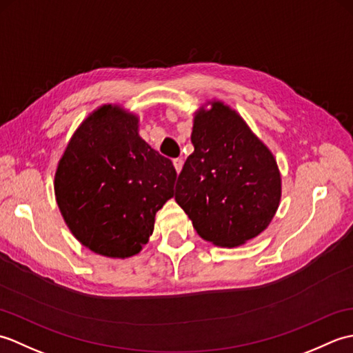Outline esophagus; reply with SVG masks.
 Wrapping results in <instances>:
<instances>
[{"mask_svg":"<svg viewBox=\"0 0 353 353\" xmlns=\"http://www.w3.org/2000/svg\"><path fill=\"white\" fill-rule=\"evenodd\" d=\"M172 165H174V168L177 172L182 171V167H183V161L182 157H177V159H172Z\"/></svg>","mask_w":353,"mask_h":353,"instance_id":"1","label":"esophagus"}]
</instances>
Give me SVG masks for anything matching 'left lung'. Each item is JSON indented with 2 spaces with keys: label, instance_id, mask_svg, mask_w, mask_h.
Masks as SVG:
<instances>
[{
  "label": "left lung",
  "instance_id": "obj_1",
  "mask_svg": "<svg viewBox=\"0 0 353 353\" xmlns=\"http://www.w3.org/2000/svg\"><path fill=\"white\" fill-rule=\"evenodd\" d=\"M194 152L174 197L197 234L219 247H238L264 232L279 208L282 179L273 156L244 118L221 100L194 114Z\"/></svg>",
  "mask_w": 353,
  "mask_h": 353
}]
</instances>
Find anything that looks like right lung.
I'll use <instances>...</instances> for the list:
<instances>
[{"instance_id":"add662e5","label":"right lung","mask_w":353,"mask_h":353,"mask_svg":"<svg viewBox=\"0 0 353 353\" xmlns=\"http://www.w3.org/2000/svg\"><path fill=\"white\" fill-rule=\"evenodd\" d=\"M177 172L139 137V117L103 104L72 133L54 174L57 206L77 241L106 258L138 254Z\"/></svg>"}]
</instances>
